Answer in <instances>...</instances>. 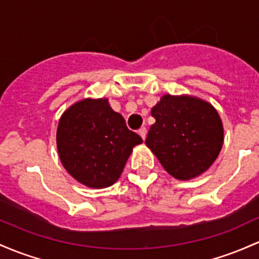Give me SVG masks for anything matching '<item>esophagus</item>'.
Listing matches in <instances>:
<instances>
[{
    "mask_svg": "<svg viewBox=\"0 0 259 259\" xmlns=\"http://www.w3.org/2000/svg\"><path fill=\"white\" fill-rule=\"evenodd\" d=\"M139 135H140L141 138H143V140H145V139H146V135H147L146 127H145V126L140 127V129H139Z\"/></svg>",
    "mask_w": 259,
    "mask_h": 259,
    "instance_id": "esophagus-1",
    "label": "esophagus"
}]
</instances>
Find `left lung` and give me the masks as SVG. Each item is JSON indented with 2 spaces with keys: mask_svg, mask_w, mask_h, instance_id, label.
Returning a JSON list of instances; mask_svg holds the SVG:
<instances>
[{
  "mask_svg": "<svg viewBox=\"0 0 259 259\" xmlns=\"http://www.w3.org/2000/svg\"><path fill=\"white\" fill-rule=\"evenodd\" d=\"M146 146L172 177L189 181L208 171L224 144V126L209 102L189 95L162 96L151 109Z\"/></svg>",
  "mask_w": 259,
  "mask_h": 259,
  "instance_id": "8db88e82",
  "label": "left lung"
}]
</instances>
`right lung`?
Segmentation results:
<instances>
[{
  "instance_id": "add662e5",
  "label": "right lung",
  "mask_w": 259,
  "mask_h": 259,
  "mask_svg": "<svg viewBox=\"0 0 259 259\" xmlns=\"http://www.w3.org/2000/svg\"><path fill=\"white\" fill-rule=\"evenodd\" d=\"M143 139L126 127L108 98H83L62 113L56 145L64 168L88 188L102 189L120 177Z\"/></svg>"
}]
</instances>
